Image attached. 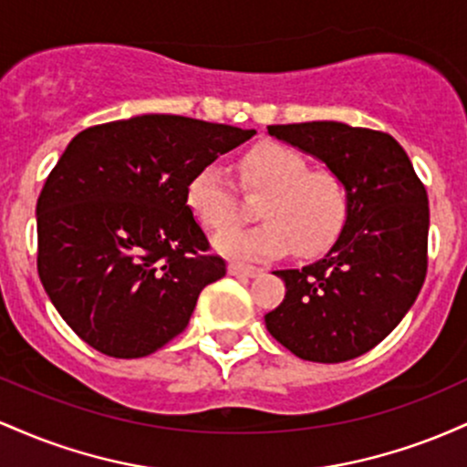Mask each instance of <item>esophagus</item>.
I'll return each instance as SVG.
<instances>
[{
	"label": "esophagus",
	"instance_id": "obj_1",
	"mask_svg": "<svg viewBox=\"0 0 467 467\" xmlns=\"http://www.w3.org/2000/svg\"><path fill=\"white\" fill-rule=\"evenodd\" d=\"M228 272L230 275H234V276H248V278H252V276H259L261 272V267H254V265H248V264H239V261H233V264L228 265Z\"/></svg>",
	"mask_w": 467,
	"mask_h": 467
}]
</instances>
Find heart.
Returning a JSON list of instances; mask_svg holds the SVG:
<instances>
[{
    "mask_svg": "<svg viewBox=\"0 0 467 467\" xmlns=\"http://www.w3.org/2000/svg\"><path fill=\"white\" fill-rule=\"evenodd\" d=\"M241 189L261 200L256 215L264 222L230 233L217 241L233 256L275 259L296 250L316 256L340 237L349 215V202L340 178L327 169H309V160L285 144H259L241 155ZM192 217L215 234L233 230L244 217V203L222 166L206 164L186 189Z\"/></svg>",
    "mask_w": 467,
    "mask_h": 467,
    "instance_id": "b5f03b06",
    "label": "heart"
}]
</instances>
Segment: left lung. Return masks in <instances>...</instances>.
Masks as SVG:
<instances>
[{
  "label": "left lung",
  "instance_id": "left-lung-1",
  "mask_svg": "<svg viewBox=\"0 0 467 467\" xmlns=\"http://www.w3.org/2000/svg\"><path fill=\"white\" fill-rule=\"evenodd\" d=\"M340 178L345 230L318 264L278 270L285 298L265 314L276 342L303 360L337 364L371 351L404 318L428 270V192L384 131L318 120L270 125Z\"/></svg>",
  "mask_w": 467,
  "mask_h": 467
}]
</instances>
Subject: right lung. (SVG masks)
Returning a JSON list of instances; mask_svg holds the SVG:
<instances>
[{"label":"right lung","mask_w":467,"mask_h":467,"mask_svg":"<svg viewBox=\"0 0 467 467\" xmlns=\"http://www.w3.org/2000/svg\"><path fill=\"white\" fill-rule=\"evenodd\" d=\"M252 130L147 114L80 131L36 200V270L80 340L111 358L162 349L226 261L186 203L189 182Z\"/></svg>","instance_id":"add662e5"}]
</instances>
